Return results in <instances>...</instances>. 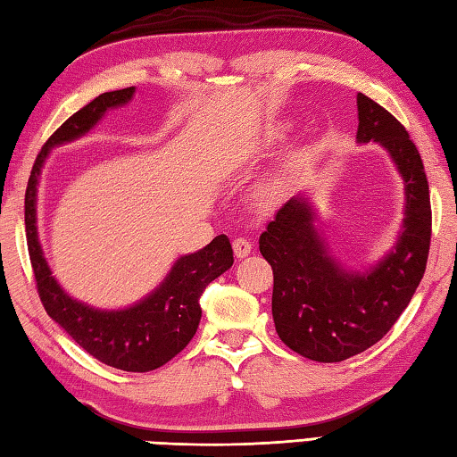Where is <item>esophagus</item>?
I'll return each instance as SVG.
<instances>
[{
	"label": "esophagus",
	"mask_w": 457,
	"mask_h": 457,
	"mask_svg": "<svg viewBox=\"0 0 457 457\" xmlns=\"http://www.w3.org/2000/svg\"><path fill=\"white\" fill-rule=\"evenodd\" d=\"M232 248H235V254L238 258H243V256L251 254L253 245H251V240H248L246 237H237L235 240H232Z\"/></svg>",
	"instance_id": "esophagus-1"
}]
</instances>
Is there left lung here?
I'll list each match as a JSON object with an SVG mask.
<instances>
[{
  "label": "left lung",
  "mask_w": 457,
  "mask_h": 457,
  "mask_svg": "<svg viewBox=\"0 0 457 457\" xmlns=\"http://www.w3.org/2000/svg\"><path fill=\"white\" fill-rule=\"evenodd\" d=\"M358 121L356 139L380 141L406 183V227L395 251L368 274L342 270L326 254L312 211L298 196L280 206L258 240L272 266V318L280 340L316 362H342L388 334L424 277L432 240L424 162L406 127L364 93H358Z\"/></svg>",
  "instance_id": "left-lung-1"
}]
</instances>
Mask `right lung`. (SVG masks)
<instances>
[{"label": "right lung", "mask_w": 457, "mask_h": 457, "mask_svg": "<svg viewBox=\"0 0 457 457\" xmlns=\"http://www.w3.org/2000/svg\"><path fill=\"white\" fill-rule=\"evenodd\" d=\"M133 91L135 87L101 93L69 117L43 145L25 188V238L46 312L99 362L125 372H151L173 360L193 340L199 328L204 288L235 262L227 235L214 237L199 253L179 258L167 280L143 303L121 312H101L69 298L59 288L41 254L36 227L37 179L47 151L87 133L109 107L131 99Z\"/></svg>", "instance_id": "obj_1"}]
</instances>
